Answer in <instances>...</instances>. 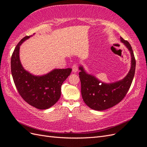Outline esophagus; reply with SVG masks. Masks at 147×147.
Returning <instances> with one entry per match:
<instances>
[{
    "instance_id": "34e87169",
    "label": "esophagus",
    "mask_w": 147,
    "mask_h": 147,
    "mask_svg": "<svg viewBox=\"0 0 147 147\" xmlns=\"http://www.w3.org/2000/svg\"><path fill=\"white\" fill-rule=\"evenodd\" d=\"M77 71H78V65L77 64L75 63L72 66V71L74 73H77Z\"/></svg>"
}]
</instances>
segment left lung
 <instances>
[{
  "mask_svg": "<svg viewBox=\"0 0 147 147\" xmlns=\"http://www.w3.org/2000/svg\"><path fill=\"white\" fill-rule=\"evenodd\" d=\"M120 41L129 51L131 55V67L123 79L107 84L88 74L82 65L79 66V77L81 82V94L85 104L90 109L102 111L111 108L122 100L133 81L136 61L133 50L129 42L120 37Z\"/></svg>",
  "mask_w": 147,
  "mask_h": 147,
  "instance_id": "obj_1",
  "label": "left lung"
}]
</instances>
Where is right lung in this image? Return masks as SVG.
<instances>
[{"label": "right lung", "mask_w": 147, "mask_h": 147, "mask_svg": "<svg viewBox=\"0 0 147 147\" xmlns=\"http://www.w3.org/2000/svg\"><path fill=\"white\" fill-rule=\"evenodd\" d=\"M30 37H24L14 49L11 57L12 76L17 90L24 100L35 108L45 110L51 108L59 100L61 86L72 69H53L43 76H34L25 70L20 60V46Z\"/></svg>", "instance_id": "obj_1"}]
</instances>
